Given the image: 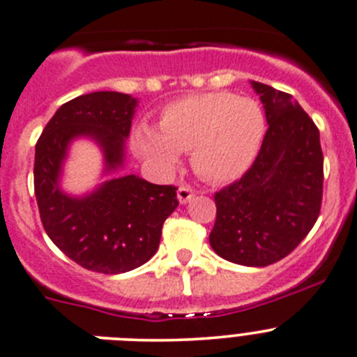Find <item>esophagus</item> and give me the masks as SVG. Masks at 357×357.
Here are the masks:
<instances>
[{
  "instance_id": "esophagus-1",
  "label": "esophagus",
  "mask_w": 357,
  "mask_h": 357,
  "mask_svg": "<svg viewBox=\"0 0 357 357\" xmlns=\"http://www.w3.org/2000/svg\"><path fill=\"white\" fill-rule=\"evenodd\" d=\"M195 197V190L188 185H181L178 188V200L179 204H188L191 198Z\"/></svg>"
}]
</instances>
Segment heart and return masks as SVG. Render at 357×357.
<instances>
[{
  "instance_id": "heart-1",
  "label": "heart",
  "mask_w": 357,
  "mask_h": 357,
  "mask_svg": "<svg viewBox=\"0 0 357 357\" xmlns=\"http://www.w3.org/2000/svg\"><path fill=\"white\" fill-rule=\"evenodd\" d=\"M159 128L140 126L138 150L155 166L172 169L179 152H191L195 171L210 183H229L253 166L267 131L257 100L231 92L183 97L160 112Z\"/></svg>"
}]
</instances>
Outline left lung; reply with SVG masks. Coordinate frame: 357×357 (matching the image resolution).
Segmentation results:
<instances>
[{"mask_svg":"<svg viewBox=\"0 0 357 357\" xmlns=\"http://www.w3.org/2000/svg\"><path fill=\"white\" fill-rule=\"evenodd\" d=\"M268 130L241 179L217 191L210 246L245 267H267L287 257L317 222L324 195L320 131L298 100L251 82Z\"/></svg>","mask_w":357,"mask_h":357,"instance_id":"obj_1","label":"left lung"}]
</instances>
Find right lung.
<instances>
[{"label": "right lung", "mask_w": 357, "mask_h": 357, "mask_svg": "<svg viewBox=\"0 0 357 357\" xmlns=\"http://www.w3.org/2000/svg\"><path fill=\"white\" fill-rule=\"evenodd\" d=\"M137 99L92 92L63 104L36 145L33 191L44 231L66 257L99 273H123L155 255L164 220L179 202L176 186L152 185L135 174L114 178L73 198L59 190V172L73 138L100 145L106 171L121 167Z\"/></svg>", "instance_id": "obj_1"}]
</instances>
